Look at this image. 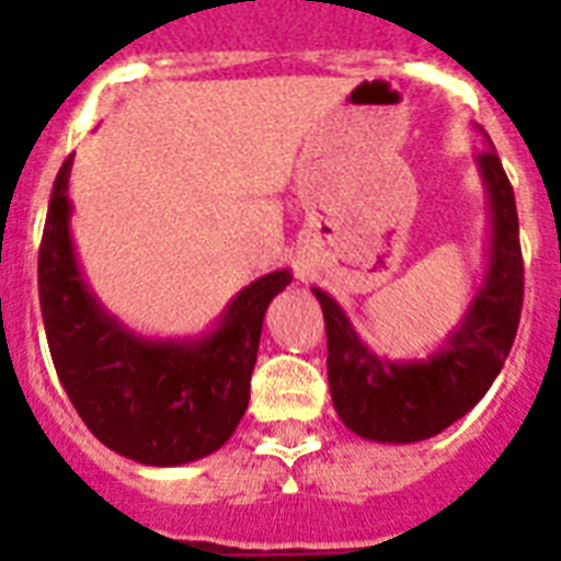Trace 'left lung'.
I'll return each mask as SVG.
<instances>
[{
    "mask_svg": "<svg viewBox=\"0 0 561 561\" xmlns=\"http://www.w3.org/2000/svg\"><path fill=\"white\" fill-rule=\"evenodd\" d=\"M489 207L492 250L480 286L447 348L421 362L379 359L351 329L345 311L323 289L329 336V388L342 424L381 444H413L444 433L492 388L517 336L523 311V250L512 182L494 148L478 157Z\"/></svg>",
    "mask_w": 561,
    "mask_h": 561,
    "instance_id": "obj_1",
    "label": "left lung"
}]
</instances>
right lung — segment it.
<instances>
[{
	"label": "right lung",
	"mask_w": 561,
	"mask_h": 561,
	"mask_svg": "<svg viewBox=\"0 0 561 561\" xmlns=\"http://www.w3.org/2000/svg\"><path fill=\"white\" fill-rule=\"evenodd\" d=\"M53 185L42 250L38 300L53 365L92 435L146 466L199 460L236 433L250 401L266 306L289 270L238 291L221 323L202 340H142L108 317L89 291L69 238V171Z\"/></svg>",
	"instance_id": "add662e5"
}]
</instances>
